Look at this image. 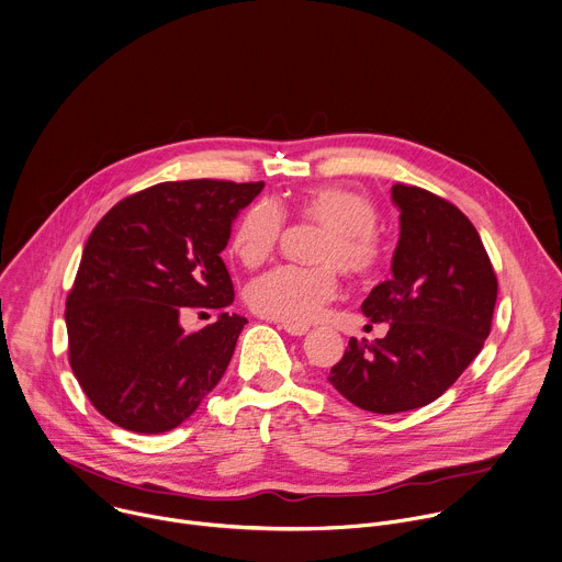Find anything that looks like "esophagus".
Segmentation results:
<instances>
[{
    "label": "esophagus",
    "mask_w": 562,
    "mask_h": 562,
    "mask_svg": "<svg viewBox=\"0 0 562 562\" xmlns=\"http://www.w3.org/2000/svg\"><path fill=\"white\" fill-rule=\"evenodd\" d=\"M278 326L282 330H286L291 337H302L308 333V326H302V324H286V322H278Z\"/></svg>",
    "instance_id": "esophagus-1"
}]
</instances>
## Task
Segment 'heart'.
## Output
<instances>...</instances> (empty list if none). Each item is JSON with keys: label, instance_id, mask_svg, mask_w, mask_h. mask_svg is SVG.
<instances>
[{"label": "heart", "instance_id": "heart-1", "mask_svg": "<svg viewBox=\"0 0 562 562\" xmlns=\"http://www.w3.org/2000/svg\"><path fill=\"white\" fill-rule=\"evenodd\" d=\"M297 214L322 225L311 260L313 267L282 265L249 282L245 297L251 311L286 324H311L337 293V271L361 278L379 262L374 205L359 192L324 186L306 192ZM284 232V214L276 201H256L238 221L232 249L245 267L262 265Z\"/></svg>", "mask_w": 562, "mask_h": 562}]
</instances>
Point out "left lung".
I'll return each mask as SVG.
<instances>
[{
  "label": "left lung",
  "mask_w": 562,
  "mask_h": 562,
  "mask_svg": "<svg viewBox=\"0 0 562 562\" xmlns=\"http://www.w3.org/2000/svg\"><path fill=\"white\" fill-rule=\"evenodd\" d=\"M401 236L392 280L376 284L361 311L390 324L383 339H350L328 381L352 405L398 414L440 398L491 335L497 278L475 225L449 201L392 186Z\"/></svg>",
  "instance_id": "1"
}]
</instances>
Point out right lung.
Listing matches in <instances>:
<instances>
[{"label": "right lung", "mask_w": 562, "mask_h": 562, "mask_svg": "<svg viewBox=\"0 0 562 562\" xmlns=\"http://www.w3.org/2000/svg\"><path fill=\"white\" fill-rule=\"evenodd\" d=\"M262 188L214 179L157 183L122 199L93 227L65 324L69 366L113 425L170 431L223 379L247 319L221 313L188 335L181 313L234 302L221 251L234 218Z\"/></svg>", "instance_id": "right-lung-1"}]
</instances>
